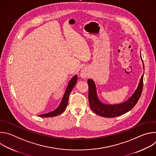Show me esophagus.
Returning a JSON list of instances; mask_svg holds the SVG:
<instances>
[{
  "label": "esophagus",
  "mask_w": 156,
  "mask_h": 156,
  "mask_svg": "<svg viewBox=\"0 0 156 156\" xmlns=\"http://www.w3.org/2000/svg\"><path fill=\"white\" fill-rule=\"evenodd\" d=\"M88 74H89V72H88V70L86 69H83L81 70V72H80V75L81 76V78H86L87 76H88Z\"/></svg>",
  "instance_id": "1"
}]
</instances>
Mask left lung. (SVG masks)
<instances>
[{
    "mask_svg": "<svg viewBox=\"0 0 156 156\" xmlns=\"http://www.w3.org/2000/svg\"><path fill=\"white\" fill-rule=\"evenodd\" d=\"M141 60L143 62L142 58ZM143 64L144 69V63ZM143 75L141 76L138 86L134 93L127 101L119 104H105L101 102L98 97L95 83L93 80L88 79V99L91 110L97 115L106 118L118 117L129 112L136 104L141 96L143 86Z\"/></svg>",
    "mask_w": 156,
    "mask_h": 156,
    "instance_id": "8db88e82",
    "label": "left lung"
}]
</instances>
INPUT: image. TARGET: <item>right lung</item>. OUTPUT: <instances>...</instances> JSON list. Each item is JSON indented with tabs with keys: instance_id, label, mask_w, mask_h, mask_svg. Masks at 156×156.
Segmentation results:
<instances>
[{
	"instance_id": "add662e5",
	"label": "right lung",
	"mask_w": 156,
	"mask_h": 156,
	"mask_svg": "<svg viewBox=\"0 0 156 156\" xmlns=\"http://www.w3.org/2000/svg\"><path fill=\"white\" fill-rule=\"evenodd\" d=\"M77 79H78V76L77 75H75L69 81L67 87L66 89V91L64 93V95L62 98V99L61 101L60 104H59L58 107L54 110L52 112L47 113V114H42V115H38L40 117H55L57 116L58 115H60V114H62L63 111L66 109V106H67L68 104V102H69V98L70 96V94L71 93L72 89L73 88V87L75 86L76 81H77Z\"/></svg>"
}]
</instances>
